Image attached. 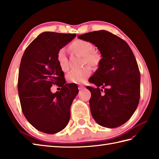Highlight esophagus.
Listing matches in <instances>:
<instances>
[{
	"label": "esophagus",
	"mask_w": 159,
	"mask_h": 159,
	"mask_svg": "<svg viewBox=\"0 0 159 159\" xmlns=\"http://www.w3.org/2000/svg\"><path fill=\"white\" fill-rule=\"evenodd\" d=\"M78 89H79V90H83V89H85V87L83 86H79Z\"/></svg>",
	"instance_id": "34e87169"
}]
</instances>
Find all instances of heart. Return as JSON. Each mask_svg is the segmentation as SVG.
Returning <instances> with one entry per match:
<instances>
[{
  "instance_id": "obj_1",
  "label": "heart",
  "mask_w": 159,
  "mask_h": 159,
  "mask_svg": "<svg viewBox=\"0 0 159 159\" xmlns=\"http://www.w3.org/2000/svg\"><path fill=\"white\" fill-rule=\"evenodd\" d=\"M69 50L83 57V63L93 67H97L101 61L100 53L94 50V45L90 41L82 39H76L69 45ZM56 59L60 67L63 71H66L69 69L68 60L65 50L63 48L60 49L56 55ZM91 74V69L86 66L80 70H72L66 76L68 82L73 84H82L87 80Z\"/></svg>"
}]
</instances>
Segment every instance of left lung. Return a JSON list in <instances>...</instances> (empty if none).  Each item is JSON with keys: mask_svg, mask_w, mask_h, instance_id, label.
<instances>
[{"mask_svg": "<svg viewBox=\"0 0 159 159\" xmlns=\"http://www.w3.org/2000/svg\"><path fill=\"white\" fill-rule=\"evenodd\" d=\"M77 37L93 43L102 56L98 70L90 78L97 88L86 87L91 93L92 116L104 127L122 125L136 110L140 97V73L131 49L122 39L103 30Z\"/></svg>", "mask_w": 159, "mask_h": 159, "instance_id": "obj_1", "label": "left lung"}]
</instances>
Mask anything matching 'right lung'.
<instances>
[{"label": "right lung", "instance_id": "1", "mask_svg": "<svg viewBox=\"0 0 159 159\" xmlns=\"http://www.w3.org/2000/svg\"><path fill=\"white\" fill-rule=\"evenodd\" d=\"M75 37L44 32L24 52L17 82L21 107L27 120L39 131L56 133L69 121L70 105L79 90L75 84H65L56 55ZM56 84L61 90L52 93L51 87Z\"/></svg>", "mask_w": 159, "mask_h": 159}]
</instances>
